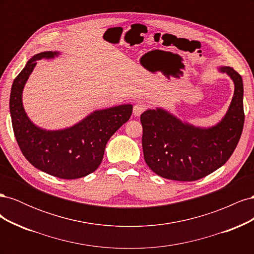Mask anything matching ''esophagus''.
I'll use <instances>...</instances> for the list:
<instances>
[{
	"instance_id": "34e87169",
	"label": "esophagus",
	"mask_w": 254,
	"mask_h": 254,
	"mask_svg": "<svg viewBox=\"0 0 254 254\" xmlns=\"http://www.w3.org/2000/svg\"><path fill=\"white\" fill-rule=\"evenodd\" d=\"M145 109H146V106L144 104H141V103L136 104L133 107V114L135 117H140V115L145 111Z\"/></svg>"
}]
</instances>
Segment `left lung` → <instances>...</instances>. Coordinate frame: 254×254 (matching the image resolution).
<instances>
[{
  "label": "left lung",
  "instance_id": "left-lung-1",
  "mask_svg": "<svg viewBox=\"0 0 254 254\" xmlns=\"http://www.w3.org/2000/svg\"><path fill=\"white\" fill-rule=\"evenodd\" d=\"M234 82L229 109L217 125L195 127L161 108L141 114L145 162L166 179L195 181L215 172L232 156L243 132L244 86L242 76L230 66L219 67Z\"/></svg>",
  "mask_w": 254,
  "mask_h": 254
}]
</instances>
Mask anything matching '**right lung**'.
<instances>
[{
    "label": "right lung",
    "instance_id": "1",
    "mask_svg": "<svg viewBox=\"0 0 254 254\" xmlns=\"http://www.w3.org/2000/svg\"><path fill=\"white\" fill-rule=\"evenodd\" d=\"M58 54H37L14 78L9 99L12 129L23 156L33 166L60 179H78L97 170L107 142L131 117L132 105L96 110L76 125L63 130L37 127L23 108V88L37 60L54 58Z\"/></svg>",
    "mask_w": 254,
    "mask_h": 254
}]
</instances>
